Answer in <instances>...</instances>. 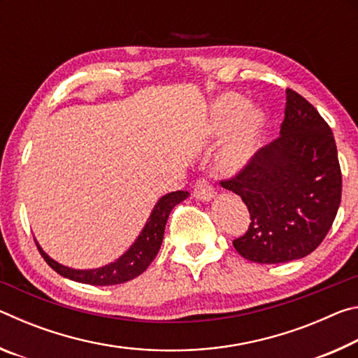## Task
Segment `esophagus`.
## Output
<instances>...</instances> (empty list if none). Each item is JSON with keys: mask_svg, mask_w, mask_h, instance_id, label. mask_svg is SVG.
Masks as SVG:
<instances>
[{"mask_svg": "<svg viewBox=\"0 0 358 358\" xmlns=\"http://www.w3.org/2000/svg\"><path fill=\"white\" fill-rule=\"evenodd\" d=\"M194 197L199 201H210L215 197V186L207 178H199L194 185Z\"/></svg>", "mask_w": 358, "mask_h": 358, "instance_id": "34e87169", "label": "esophagus"}]
</instances>
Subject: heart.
I'll list each match as a JSON object with an SVG mask.
<instances>
[{"instance_id": "obj_1", "label": "heart", "mask_w": 358, "mask_h": 358, "mask_svg": "<svg viewBox=\"0 0 358 358\" xmlns=\"http://www.w3.org/2000/svg\"><path fill=\"white\" fill-rule=\"evenodd\" d=\"M213 120L216 129L229 126L226 137L217 150V164L226 171L243 166L251 155L260 128L259 113L248 107L241 96L227 93L220 96L213 104Z\"/></svg>"}]
</instances>
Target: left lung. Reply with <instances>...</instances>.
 Wrapping results in <instances>:
<instances>
[{
    "mask_svg": "<svg viewBox=\"0 0 358 358\" xmlns=\"http://www.w3.org/2000/svg\"><path fill=\"white\" fill-rule=\"evenodd\" d=\"M280 137L265 145L221 186L241 197L250 227L232 243L257 264H284L311 254L329 234L341 202L335 137L319 112L286 90Z\"/></svg>",
    "mask_w": 358,
    "mask_h": 358,
    "instance_id": "1",
    "label": "left lung"
}]
</instances>
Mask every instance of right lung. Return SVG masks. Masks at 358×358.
Instances as JSON below:
<instances>
[{
	"label": "right lung",
	"instance_id": "add662e5",
	"mask_svg": "<svg viewBox=\"0 0 358 358\" xmlns=\"http://www.w3.org/2000/svg\"><path fill=\"white\" fill-rule=\"evenodd\" d=\"M187 196H189L187 191H175L171 194H166L164 197H161L155 205L153 211H151V215L147 224H145L141 235H138L129 250L120 259L115 260V262L106 266H101V268H69V266H64L48 257L47 254L42 251V248L38 245V241H36V246H38L41 256L44 257L45 262L50 265L58 275L69 278L72 281L92 284V286H113V284L131 281L138 275H142L143 271L148 268L150 264L153 262V259L156 257V254L162 245V238H164V229L169 215H171L175 205L183 202Z\"/></svg>",
	"mask_w": 358,
	"mask_h": 358
}]
</instances>
